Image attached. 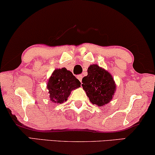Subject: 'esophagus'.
<instances>
[{"label": "esophagus", "mask_w": 155, "mask_h": 155, "mask_svg": "<svg viewBox=\"0 0 155 155\" xmlns=\"http://www.w3.org/2000/svg\"><path fill=\"white\" fill-rule=\"evenodd\" d=\"M77 78L80 80V82H81L82 81V75H78L77 76Z\"/></svg>", "instance_id": "1"}]
</instances>
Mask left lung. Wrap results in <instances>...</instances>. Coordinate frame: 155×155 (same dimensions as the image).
Segmentation results:
<instances>
[{
    "label": "left lung",
    "mask_w": 155,
    "mask_h": 155,
    "mask_svg": "<svg viewBox=\"0 0 155 155\" xmlns=\"http://www.w3.org/2000/svg\"><path fill=\"white\" fill-rule=\"evenodd\" d=\"M82 86L93 104L103 107L113 98L116 84L109 72L97 64L90 65L87 75L82 78Z\"/></svg>",
    "instance_id": "8db88e82"
}]
</instances>
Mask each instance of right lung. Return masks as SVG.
Returning <instances> with one entry per match:
<instances>
[{"instance_id":"right-lung-1","label":"right lung","mask_w":155,"mask_h":155,"mask_svg":"<svg viewBox=\"0 0 155 155\" xmlns=\"http://www.w3.org/2000/svg\"><path fill=\"white\" fill-rule=\"evenodd\" d=\"M80 84L79 80L66 68L56 69L47 83L50 100L54 103H63L67 101L71 91L80 87Z\"/></svg>"}]
</instances>
